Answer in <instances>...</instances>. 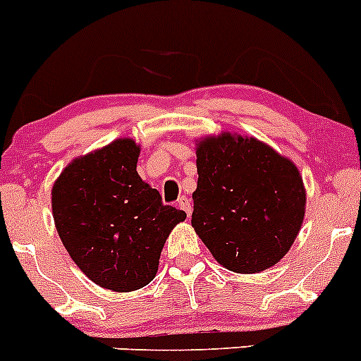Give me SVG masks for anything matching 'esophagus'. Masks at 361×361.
<instances>
[{
    "instance_id": "esophagus-1",
    "label": "esophagus",
    "mask_w": 361,
    "mask_h": 361,
    "mask_svg": "<svg viewBox=\"0 0 361 361\" xmlns=\"http://www.w3.org/2000/svg\"><path fill=\"white\" fill-rule=\"evenodd\" d=\"M178 207H180L181 210H183L185 214L188 215V217H190V214H192V204H190V200H188L187 196H181L180 200H178Z\"/></svg>"
}]
</instances>
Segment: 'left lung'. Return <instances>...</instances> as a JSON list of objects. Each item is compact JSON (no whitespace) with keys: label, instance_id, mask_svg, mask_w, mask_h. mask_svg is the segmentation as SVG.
Here are the masks:
<instances>
[{"label":"left lung","instance_id":"obj_1","mask_svg":"<svg viewBox=\"0 0 361 361\" xmlns=\"http://www.w3.org/2000/svg\"><path fill=\"white\" fill-rule=\"evenodd\" d=\"M192 228L228 271L278 264L298 238L306 188L298 165L255 137L222 131L196 140Z\"/></svg>","mask_w":361,"mask_h":361}]
</instances>
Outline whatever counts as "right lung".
Instances as JSON below:
<instances>
[{"label":"right lung","instance_id":"1","mask_svg":"<svg viewBox=\"0 0 361 361\" xmlns=\"http://www.w3.org/2000/svg\"><path fill=\"white\" fill-rule=\"evenodd\" d=\"M139 154L133 139H116L73 158L51 188L63 247L90 281L114 292L153 281L165 240L187 219L139 176Z\"/></svg>","mask_w":361,"mask_h":361}]
</instances>
